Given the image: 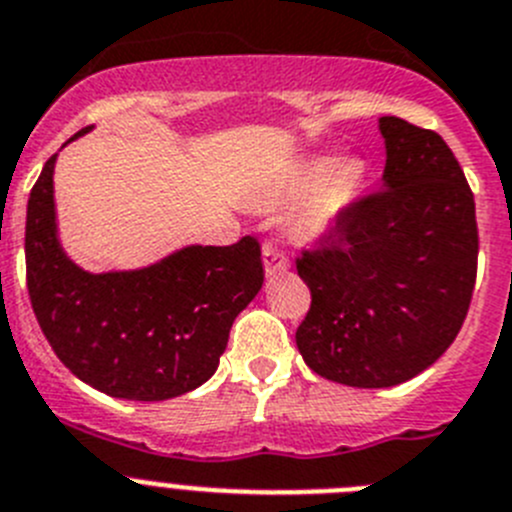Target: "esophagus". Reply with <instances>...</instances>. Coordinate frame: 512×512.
<instances>
[{"label": "esophagus", "instance_id": "34e87169", "mask_svg": "<svg viewBox=\"0 0 512 512\" xmlns=\"http://www.w3.org/2000/svg\"><path fill=\"white\" fill-rule=\"evenodd\" d=\"M262 262H265L267 275L285 273L290 267V260L285 257V252L280 250L278 245H273V242H265V245H262Z\"/></svg>", "mask_w": 512, "mask_h": 512}]
</instances>
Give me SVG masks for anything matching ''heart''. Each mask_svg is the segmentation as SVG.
I'll return each mask as SVG.
<instances>
[{
    "mask_svg": "<svg viewBox=\"0 0 512 512\" xmlns=\"http://www.w3.org/2000/svg\"><path fill=\"white\" fill-rule=\"evenodd\" d=\"M313 185L317 188L311 191L306 204L298 209L296 219H293V232L303 239L329 232L347 214V209L365 186V168L359 160H342L336 165L326 158L303 160L278 178V183L270 188V199H290Z\"/></svg>",
    "mask_w": 512,
    "mask_h": 512,
    "instance_id": "obj_1",
    "label": "heart"
}]
</instances>
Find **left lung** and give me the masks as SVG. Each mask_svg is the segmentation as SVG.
Instances as JSON below:
<instances>
[{"label":"left lung","mask_w":512,"mask_h":512,"mask_svg":"<svg viewBox=\"0 0 512 512\" xmlns=\"http://www.w3.org/2000/svg\"><path fill=\"white\" fill-rule=\"evenodd\" d=\"M382 188L296 257L311 308L296 331L316 375L390 388L431 367L457 339L477 280L474 196L441 135L380 117Z\"/></svg>","instance_id":"8db88e82"}]
</instances>
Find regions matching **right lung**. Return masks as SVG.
Segmentation results:
<instances>
[{"mask_svg":"<svg viewBox=\"0 0 512 512\" xmlns=\"http://www.w3.org/2000/svg\"><path fill=\"white\" fill-rule=\"evenodd\" d=\"M55 158L32 186L25 224L27 293L53 352L112 398L168 400L204 385L237 313L262 288L260 242L193 245L142 270L86 273L55 234Z\"/></svg>","mask_w":512,"mask_h":512,"instance_id":"obj_1","label":"right lung"}]
</instances>
